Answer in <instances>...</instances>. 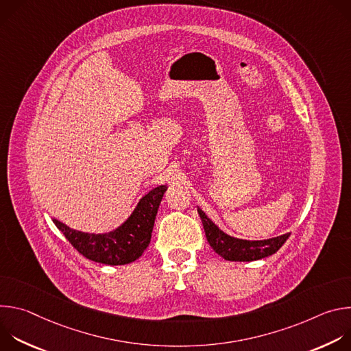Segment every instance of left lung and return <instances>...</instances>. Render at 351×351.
<instances>
[{"label":"left lung","instance_id":"1","mask_svg":"<svg viewBox=\"0 0 351 351\" xmlns=\"http://www.w3.org/2000/svg\"><path fill=\"white\" fill-rule=\"evenodd\" d=\"M197 211L199 218H202L210 245L218 256L226 261L250 263L265 258L275 254L290 236V233H285L265 240L239 239L219 229L199 207H197Z\"/></svg>","mask_w":351,"mask_h":351}]
</instances>
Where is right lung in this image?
<instances>
[{"instance_id":"obj_1","label":"right lung","mask_w":351,"mask_h":351,"mask_svg":"<svg viewBox=\"0 0 351 351\" xmlns=\"http://www.w3.org/2000/svg\"><path fill=\"white\" fill-rule=\"evenodd\" d=\"M167 189L161 184L149 190L122 225L106 233L80 232L56 218L53 222L86 258L106 265L130 264L141 257L152 240L158 207Z\"/></svg>"}]
</instances>
